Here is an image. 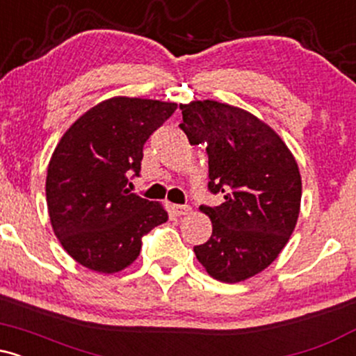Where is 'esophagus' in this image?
<instances>
[{
  "label": "esophagus",
  "instance_id": "obj_1",
  "mask_svg": "<svg viewBox=\"0 0 356 356\" xmlns=\"http://www.w3.org/2000/svg\"><path fill=\"white\" fill-rule=\"evenodd\" d=\"M174 211H175V214H179V216H187V214H191V207L189 206H186V204H177V206H174Z\"/></svg>",
  "mask_w": 356,
  "mask_h": 356
}]
</instances>
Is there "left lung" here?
I'll return each mask as SVG.
<instances>
[{
  "label": "left lung",
  "instance_id": "8db88e82",
  "mask_svg": "<svg viewBox=\"0 0 356 356\" xmlns=\"http://www.w3.org/2000/svg\"><path fill=\"white\" fill-rule=\"evenodd\" d=\"M179 125L191 145H206L211 194L201 206L212 220L195 257L216 280L238 283L276 259L296 226L301 202L298 164L280 136L246 110L214 100L181 105Z\"/></svg>",
  "mask_w": 356,
  "mask_h": 356
}]
</instances>
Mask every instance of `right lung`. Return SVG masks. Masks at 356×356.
<instances>
[{"label":"right lung","mask_w":356,"mask_h":356,"mask_svg":"<svg viewBox=\"0 0 356 356\" xmlns=\"http://www.w3.org/2000/svg\"><path fill=\"white\" fill-rule=\"evenodd\" d=\"M175 104L115 97L90 108L61 137L47 175V204L61 246L81 266L117 273L137 259L142 238L167 220L161 204L130 192L144 144Z\"/></svg>","instance_id":"right-lung-1"}]
</instances>
